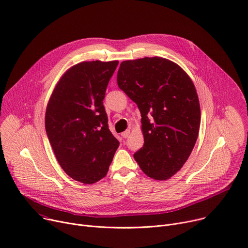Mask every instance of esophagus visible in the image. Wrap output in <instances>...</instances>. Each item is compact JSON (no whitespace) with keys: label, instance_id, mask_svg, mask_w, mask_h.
Masks as SVG:
<instances>
[{"label":"esophagus","instance_id":"34e87169","mask_svg":"<svg viewBox=\"0 0 248 248\" xmlns=\"http://www.w3.org/2000/svg\"><path fill=\"white\" fill-rule=\"evenodd\" d=\"M129 134H130V129H126L125 131H124V132L122 133V137H123L124 139H126V138H128Z\"/></svg>","mask_w":248,"mask_h":248}]
</instances>
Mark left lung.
Segmentation results:
<instances>
[{
    "mask_svg": "<svg viewBox=\"0 0 248 248\" xmlns=\"http://www.w3.org/2000/svg\"><path fill=\"white\" fill-rule=\"evenodd\" d=\"M117 81L141 114L144 144L134 159L148 177L169 179L198 139L201 109L193 81L178 64L157 56L123 61Z\"/></svg>",
    "mask_w": 248,
    "mask_h": 248,
    "instance_id": "left-lung-1",
    "label": "left lung"
}]
</instances>
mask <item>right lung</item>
I'll use <instances>...</instances> for the list:
<instances>
[{
    "label": "right lung",
    "instance_id": "add662e5",
    "mask_svg": "<svg viewBox=\"0 0 248 248\" xmlns=\"http://www.w3.org/2000/svg\"><path fill=\"white\" fill-rule=\"evenodd\" d=\"M119 61H84L56 84L46 112L47 138L62 169L93 184L104 178L120 142L108 125L103 101Z\"/></svg>",
    "mask_w": 248,
    "mask_h": 248
}]
</instances>
